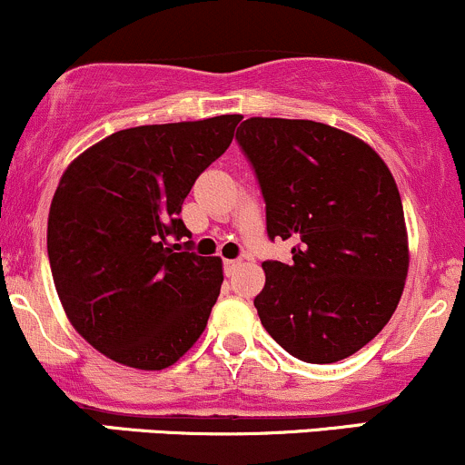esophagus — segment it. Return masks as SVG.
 <instances>
[{"instance_id":"esophagus-1","label":"esophagus","mask_w":465,"mask_h":465,"mask_svg":"<svg viewBox=\"0 0 465 465\" xmlns=\"http://www.w3.org/2000/svg\"><path fill=\"white\" fill-rule=\"evenodd\" d=\"M238 266H240V260H225V273L233 275V273H236Z\"/></svg>"}]
</instances>
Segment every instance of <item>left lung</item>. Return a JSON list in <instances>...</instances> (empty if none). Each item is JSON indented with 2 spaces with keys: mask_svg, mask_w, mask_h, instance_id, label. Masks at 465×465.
<instances>
[{
  "mask_svg": "<svg viewBox=\"0 0 465 465\" xmlns=\"http://www.w3.org/2000/svg\"><path fill=\"white\" fill-rule=\"evenodd\" d=\"M236 140L260 181L269 238L297 242L292 262L262 264L260 322L295 359H348L385 328L407 280L393 174L370 143L322 122L249 117Z\"/></svg>",
  "mask_w": 465,
  "mask_h": 465,
  "instance_id": "1",
  "label": "left lung"
}]
</instances>
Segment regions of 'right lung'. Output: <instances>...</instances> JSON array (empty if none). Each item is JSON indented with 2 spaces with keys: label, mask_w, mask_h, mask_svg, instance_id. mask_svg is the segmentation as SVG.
<instances>
[{
  "label": "right lung",
  "mask_w": 465,
  "mask_h": 465,
  "mask_svg": "<svg viewBox=\"0 0 465 465\" xmlns=\"http://www.w3.org/2000/svg\"><path fill=\"white\" fill-rule=\"evenodd\" d=\"M240 120L117 131L63 173L47 216V258L69 323L106 359L165 370L205 330L223 262L174 253L170 238H190L181 205Z\"/></svg>",
  "instance_id": "1"
}]
</instances>
